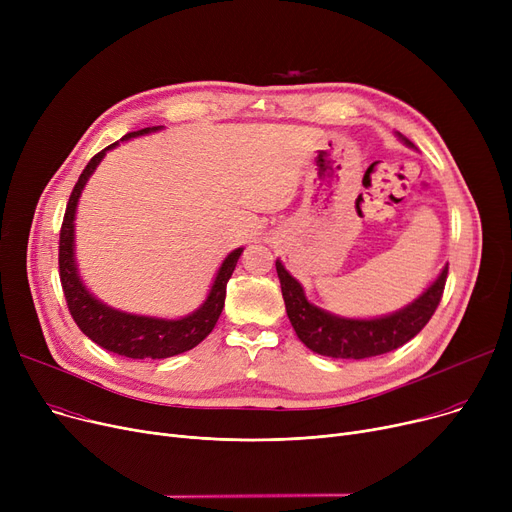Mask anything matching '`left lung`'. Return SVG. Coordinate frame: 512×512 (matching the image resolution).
Instances as JSON below:
<instances>
[{"mask_svg":"<svg viewBox=\"0 0 512 512\" xmlns=\"http://www.w3.org/2000/svg\"><path fill=\"white\" fill-rule=\"evenodd\" d=\"M276 272L290 324L307 348L332 359H369L396 351L425 328L442 301L448 265L415 303L378 319L336 317L311 305L305 299L303 286L284 270L280 261H276Z\"/></svg>","mask_w":512,"mask_h":512,"instance_id":"obj_1","label":"left lung"}]
</instances>
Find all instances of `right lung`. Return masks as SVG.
<instances>
[{
  "label": "right lung",
  "mask_w": 512,
  "mask_h": 512,
  "mask_svg": "<svg viewBox=\"0 0 512 512\" xmlns=\"http://www.w3.org/2000/svg\"><path fill=\"white\" fill-rule=\"evenodd\" d=\"M151 130H157V126L128 132L124 139L139 137V134H147ZM116 145L118 143H112L110 147H105L103 151L93 155L87 168L78 176V182L72 188L66 213H64L62 230H60V255H58L60 282H62V290H64L68 311L74 319V324L95 344L105 348V351L128 357V359H168V357L191 351V348H195L203 338L209 336L215 321H218L224 309L226 284L234 272L242 249L232 251L224 259L220 272L215 276V282L209 290L207 301L195 313L186 315L182 319H155V317H143V315H130V313L116 311L112 307H105L95 297H91L87 288L83 286V282H80L76 265H74V213H76L80 191L85 188L89 176L99 166L105 151H110Z\"/></svg>",
  "instance_id": "add662e5"
}]
</instances>
